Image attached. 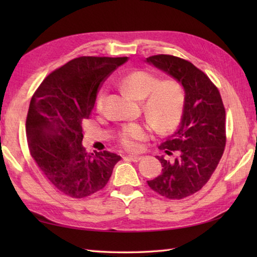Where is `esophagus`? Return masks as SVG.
Instances as JSON below:
<instances>
[{"label": "esophagus", "mask_w": 257, "mask_h": 257, "mask_svg": "<svg viewBox=\"0 0 257 257\" xmlns=\"http://www.w3.org/2000/svg\"><path fill=\"white\" fill-rule=\"evenodd\" d=\"M141 156H127L125 157V159L127 160H130V161H134V162H138L140 159H141Z\"/></svg>", "instance_id": "1"}]
</instances>
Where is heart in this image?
<instances>
[{
  "instance_id": "1",
  "label": "heart",
  "mask_w": 257,
  "mask_h": 257,
  "mask_svg": "<svg viewBox=\"0 0 257 257\" xmlns=\"http://www.w3.org/2000/svg\"><path fill=\"white\" fill-rule=\"evenodd\" d=\"M122 88L134 99L143 101L147 119L160 133H170L181 121L184 109V92L181 85L173 79L159 81V78L147 70H135L121 79ZM106 101V91L101 90L96 100V108L101 111ZM151 128L143 123H130L119 135L124 149L138 151L143 141L149 139Z\"/></svg>"
}]
</instances>
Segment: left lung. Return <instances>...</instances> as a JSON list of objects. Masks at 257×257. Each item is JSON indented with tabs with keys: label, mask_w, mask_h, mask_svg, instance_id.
Listing matches in <instances>:
<instances>
[{
	"label": "left lung",
	"mask_w": 257,
	"mask_h": 257,
	"mask_svg": "<svg viewBox=\"0 0 257 257\" xmlns=\"http://www.w3.org/2000/svg\"><path fill=\"white\" fill-rule=\"evenodd\" d=\"M147 63L176 79L183 87L184 109L177 132L159 148L176 152L174 161L157 156L162 172L149 187L168 199H183L209 181L225 147V109L219 90L192 63L171 55H155Z\"/></svg>",
	"instance_id": "obj_1"
}]
</instances>
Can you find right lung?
Instances as JSON below:
<instances>
[{
	"mask_svg": "<svg viewBox=\"0 0 257 257\" xmlns=\"http://www.w3.org/2000/svg\"><path fill=\"white\" fill-rule=\"evenodd\" d=\"M128 57L83 56L50 74L32 97L26 119L32 157L54 187L81 199L101 190L120 156L109 151L87 154L81 123L95 106L107 76Z\"/></svg>",
	"mask_w": 257,
	"mask_h": 257,
	"instance_id": "1",
	"label": "right lung"
}]
</instances>
